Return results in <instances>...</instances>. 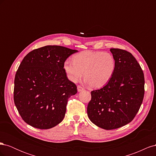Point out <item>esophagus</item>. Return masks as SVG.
I'll list each match as a JSON object with an SVG mask.
<instances>
[{
  "label": "esophagus",
  "mask_w": 156,
  "mask_h": 156,
  "mask_svg": "<svg viewBox=\"0 0 156 156\" xmlns=\"http://www.w3.org/2000/svg\"><path fill=\"white\" fill-rule=\"evenodd\" d=\"M84 90V88H83L81 86H80V85L77 86V91L78 92H81L82 90Z\"/></svg>",
  "instance_id": "esophagus-1"
}]
</instances>
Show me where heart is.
I'll return each instance as SVG.
<instances>
[{"label": "heart", "mask_w": 156, "mask_h": 156, "mask_svg": "<svg viewBox=\"0 0 156 156\" xmlns=\"http://www.w3.org/2000/svg\"><path fill=\"white\" fill-rule=\"evenodd\" d=\"M64 69L69 81L76 83L84 74L86 82L94 88L105 85L116 69V60L112 54L103 51H85L67 58Z\"/></svg>", "instance_id": "heart-1"}]
</instances>
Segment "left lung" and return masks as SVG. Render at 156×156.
<instances>
[{"instance_id":"left-lung-1","label":"left lung","mask_w":156,"mask_h":156,"mask_svg":"<svg viewBox=\"0 0 156 156\" xmlns=\"http://www.w3.org/2000/svg\"><path fill=\"white\" fill-rule=\"evenodd\" d=\"M116 69L105 86L91 92L87 115L93 124L104 129L119 128L131 122L138 112L144 94L142 69L129 52L111 49Z\"/></svg>"}]
</instances>
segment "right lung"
Masks as SVG:
<instances>
[{
  "label": "right lung",
  "instance_id": "add662e5",
  "mask_svg": "<svg viewBox=\"0 0 156 156\" xmlns=\"http://www.w3.org/2000/svg\"><path fill=\"white\" fill-rule=\"evenodd\" d=\"M77 51L47 45L30 51L23 59L14 80L13 100L27 124L47 129L62 121L69 98L77 92L66 76L64 63Z\"/></svg>",
  "mask_w": 156,
  "mask_h": 156
}]
</instances>
